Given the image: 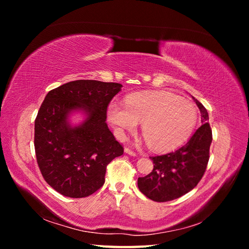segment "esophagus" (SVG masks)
I'll list each match as a JSON object with an SVG mask.
<instances>
[{
    "label": "esophagus",
    "mask_w": 249,
    "mask_h": 249,
    "mask_svg": "<svg viewBox=\"0 0 249 249\" xmlns=\"http://www.w3.org/2000/svg\"><path fill=\"white\" fill-rule=\"evenodd\" d=\"M124 153L125 154H127V155H130V156H133V157H136V153L135 152H133L132 149H130V148H127V147H125L124 148Z\"/></svg>",
    "instance_id": "1"
}]
</instances>
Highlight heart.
<instances>
[{
  "instance_id": "b5f03b06",
  "label": "heart",
  "mask_w": 249,
  "mask_h": 249,
  "mask_svg": "<svg viewBox=\"0 0 249 249\" xmlns=\"http://www.w3.org/2000/svg\"><path fill=\"white\" fill-rule=\"evenodd\" d=\"M109 123L119 138L126 132L141 131L150 148L172 150L190 137L197 122V112L189 101L165 91L134 93L124 104L112 102L107 107Z\"/></svg>"
}]
</instances>
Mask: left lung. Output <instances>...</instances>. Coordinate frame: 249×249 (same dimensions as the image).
I'll use <instances>...</instances> for the list:
<instances>
[{
  "mask_svg": "<svg viewBox=\"0 0 249 249\" xmlns=\"http://www.w3.org/2000/svg\"><path fill=\"white\" fill-rule=\"evenodd\" d=\"M201 114V125L186 144L175 152L150 157L153 171L138 178L139 190L154 201H169L183 196L198 184L209 162L212 131L207 109L194 99Z\"/></svg>",
  "mask_w": 249,
  "mask_h": 249,
  "instance_id": "left-lung-1",
  "label": "left lung"
}]
</instances>
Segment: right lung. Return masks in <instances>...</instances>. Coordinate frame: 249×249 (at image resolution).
<instances>
[{"label": "right lung", "instance_id": "right-lung-1", "mask_svg": "<svg viewBox=\"0 0 249 249\" xmlns=\"http://www.w3.org/2000/svg\"><path fill=\"white\" fill-rule=\"evenodd\" d=\"M122 87L77 80L44 97L35 119L36 159L46 182L64 196L86 197L99 190L107 165L124 154L106 123L108 105ZM76 112L83 119L73 125L70 118Z\"/></svg>", "mask_w": 249, "mask_h": 249}]
</instances>
